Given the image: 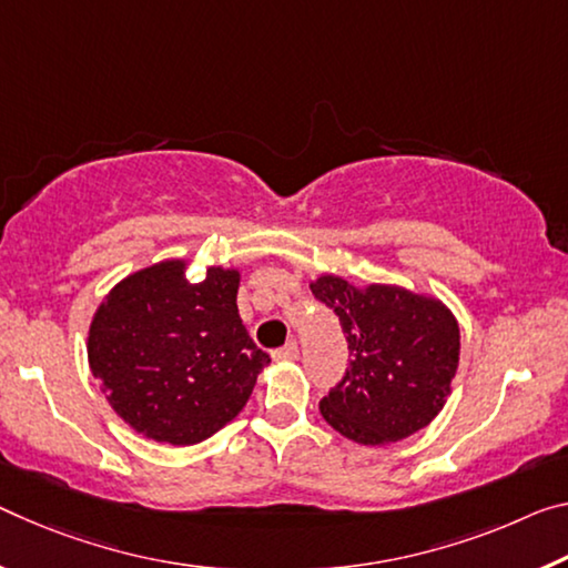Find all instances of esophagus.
I'll return each mask as SVG.
<instances>
[{
  "instance_id": "obj_1",
  "label": "esophagus",
  "mask_w": 568,
  "mask_h": 568,
  "mask_svg": "<svg viewBox=\"0 0 568 568\" xmlns=\"http://www.w3.org/2000/svg\"><path fill=\"white\" fill-rule=\"evenodd\" d=\"M295 358H298V344H295V341L273 351V362H295Z\"/></svg>"
}]
</instances>
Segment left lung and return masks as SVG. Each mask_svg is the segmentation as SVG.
<instances>
[{
	"instance_id": "1",
	"label": "left lung",
	"mask_w": 568,
	"mask_h": 568,
	"mask_svg": "<svg viewBox=\"0 0 568 568\" xmlns=\"http://www.w3.org/2000/svg\"><path fill=\"white\" fill-rule=\"evenodd\" d=\"M346 333V376L321 399L328 425L356 445H389L427 427L453 394L460 326L447 305L402 285L311 281Z\"/></svg>"
}]
</instances>
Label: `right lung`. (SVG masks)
Returning a JSON list of instances; mask_svg holds the SVG:
<instances>
[{"label":"right lung","instance_id":"1","mask_svg":"<svg viewBox=\"0 0 568 568\" xmlns=\"http://www.w3.org/2000/svg\"><path fill=\"white\" fill-rule=\"evenodd\" d=\"M161 260L111 287L88 328V366L111 409L154 443L212 437L245 407L270 356L237 313L240 270Z\"/></svg>","mask_w":568,"mask_h":568}]
</instances>
